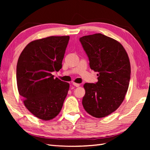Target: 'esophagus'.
<instances>
[{
  "label": "esophagus",
  "mask_w": 150,
  "mask_h": 150,
  "mask_svg": "<svg viewBox=\"0 0 150 150\" xmlns=\"http://www.w3.org/2000/svg\"><path fill=\"white\" fill-rule=\"evenodd\" d=\"M73 84L74 85L75 87H79V86H80V84H78V83H76V82H73Z\"/></svg>",
  "instance_id": "esophagus-1"
}]
</instances>
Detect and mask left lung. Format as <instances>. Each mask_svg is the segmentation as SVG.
<instances>
[{"label":"left lung","instance_id":"obj_1","mask_svg":"<svg viewBox=\"0 0 150 150\" xmlns=\"http://www.w3.org/2000/svg\"><path fill=\"white\" fill-rule=\"evenodd\" d=\"M80 41L91 69L98 73L96 84H84L82 105L90 115L105 117L119 108L128 91L131 73L128 53L119 42L101 33L84 36Z\"/></svg>","mask_w":150,"mask_h":150}]
</instances>
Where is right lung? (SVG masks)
Returning a JSON list of instances; mask_svg holds the SVG:
<instances>
[{"instance_id": "right-lung-1", "label": "right lung", "mask_w": 150, "mask_h": 150, "mask_svg": "<svg viewBox=\"0 0 150 150\" xmlns=\"http://www.w3.org/2000/svg\"><path fill=\"white\" fill-rule=\"evenodd\" d=\"M69 36H51L31 41L22 50L17 65L18 93L25 107L47 121L61 110L69 84L53 77L62 68Z\"/></svg>"}]
</instances>
